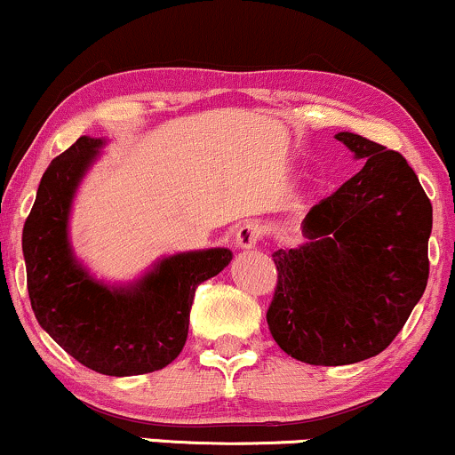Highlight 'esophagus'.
Listing matches in <instances>:
<instances>
[{
  "mask_svg": "<svg viewBox=\"0 0 455 455\" xmlns=\"http://www.w3.org/2000/svg\"><path fill=\"white\" fill-rule=\"evenodd\" d=\"M260 237H263V227L259 222H245L235 233V243H237V248L250 250L259 243Z\"/></svg>",
  "mask_w": 455,
  "mask_h": 455,
  "instance_id": "34e87169",
  "label": "esophagus"
}]
</instances>
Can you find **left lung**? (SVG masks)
<instances>
[{"mask_svg": "<svg viewBox=\"0 0 455 455\" xmlns=\"http://www.w3.org/2000/svg\"><path fill=\"white\" fill-rule=\"evenodd\" d=\"M365 160L304 220L310 242L271 254L278 271L267 325L286 355L347 365L389 347L424 295L432 203L398 151L338 132Z\"/></svg>", "mask_w": 455, "mask_h": 455, "instance_id": "left-lung-1", "label": "left lung"}]
</instances>
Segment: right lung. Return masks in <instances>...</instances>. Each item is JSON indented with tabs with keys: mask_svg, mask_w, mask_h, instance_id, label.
<instances>
[{
	"mask_svg": "<svg viewBox=\"0 0 455 455\" xmlns=\"http://www.w3.org/2000/svg\"><path fill=\"white\" fill-rule=\"evenodd\" d=\"M102 145L81 137L44 171L23 227L28 291L40 327L78 363L108 377H134L162 370L181 353L196 286L220 274L233 252L173 254L130 286L93 280L72 252L68 218Z\"/></svg>",
	"mask_w": 455,
	"mask_h": 455,
	"instance_id": "add662e5",
	"label": "right lung"
}]
</instances>
